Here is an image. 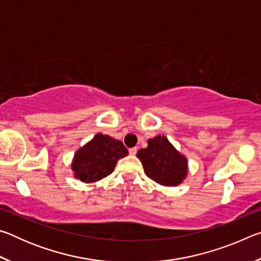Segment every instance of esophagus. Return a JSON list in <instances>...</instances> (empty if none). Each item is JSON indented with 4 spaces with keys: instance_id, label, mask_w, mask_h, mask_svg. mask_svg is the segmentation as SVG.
Segmentation results:
<instances>
[{
    "instance_id": "esophagus-1",
    "label": "esophagus",
    "mask_w": 261,
    "mask_h": 261,
    "mask_svg": "<svg viewBox=\"0 0 261 261\" xmlns=\"http://www.w3.org/2000/svg\"><path fill=\"white\" fill-rule=\"evenodd\" d=\"M129 153H130V155L135 156L136 154H137V147H132V148H130V149H129Z\"/></svg>"
}]
</instances>
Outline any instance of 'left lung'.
I'll list each match as a JSON object with an SVG mask.
<instances>
[{
  "mask_svg": "<svg viewBox=\"0 0 261 261\" xmlns=\"http://www.w3.org/2000/svg\"><path fill=\"white\" fill-rule=\"evenodd\" d=\"M147 147L137 153L147 177L163 187H177L188 175V159L174 147L167 137L148 139Z\"/></svg>",
  "mask_w": 261,
  "mask_h": 261,
  "instance_id": "obj_1",
  "label": "left lung"
}]
</instances>
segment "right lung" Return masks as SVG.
Instances as JSON below:
<instances>
[{"instance_id": "obj_1", "label": "right lung", "mask_w": 261, "mask_h": 261, "mask_svg": "<svg viewBox=\"0 0 261 261\" xmlns=\"http://www.w3.org/2000/svg\"><path fill=\"white\" fill-rule=\"evenodd\" d=\"M121 140L96 134L74 153L71 169L73 176L85 183H94L112 174L120 159L127 155Z\"/></svg>"}]
</instances>
